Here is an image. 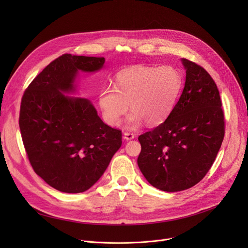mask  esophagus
<instances>
[{
	"label": "esophagus",
	"instance_id": "34e87169",
	"mask_svg": "<svg viewBox=\"0 0 248 248\" xmlns=\"http://www.w3.org/2000/svg\"><path fill=\"white\" fill-rule=\"evenodd\" d=\"M135 138V135L134 134H132V133H124V140H133Z\"/></svg>",
	"mask_w": 248,
	"mask_h": 248
}]
</instances>
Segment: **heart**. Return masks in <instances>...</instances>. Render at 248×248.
<instances>
[{
    "mask_svg": "<svg viewBox=\"0 0 248 248\" xmlns=\"http://www.w3.org/2000/svg\"><path fill=\"white\" fill-rule=\"evenodd\" d=\"M182 87V77L172 66L138 65L117 73L115 87L104 86L98 103L106 122L119 125L128 108L127 125L135 128L145 121L148 125L164 123L174 109Z\"/></svg>",
    "mask_w": 248,
    "mask_h": 248,
    "instance_id": "obj_1",
    "label": "heart"
}]
</instances>
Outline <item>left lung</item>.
Returning <instances> with one entry per match:
<instances>
[{
  "label": "left lung",
  "instance_id": "1",
  "mask_svg": "<svg viewBox=\"0 0 248 248\" xmlns=\"http://www.w3.org/2000/svg\"><path fill=\"white\" fill-rule=\"evenodd\" d=\"M186 82L168 119L139 137L140 172L155 188L189 189L210 170L225 134L224 112L213 78L202 66L182 59Z\"/></svg>",
  "mask_w": 248,
  "mask_h": 248
}]
</instances>
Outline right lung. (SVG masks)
I'll list each match as a JSON object with an SVG mask.
<instances>
[{
	"label": "right lung",
	"mask_w": 248,
	"mask_h": 248,
	"mask_svg": "<svg viewBox=\"0 0 248 248\" xmlns=\"http://www.w3.org/2000/svg\"><path fill=\"white\" fill-rule=\"evenodd\" d=\"M103 57L63 54L39 73L21 100L19 126L34 172L64 193L94 185L122 146V131L104 124L86 98H71L77 72L99 70Z\"/></svg>",
	"instance_id": "right-lung-1"
}]
</instances>
